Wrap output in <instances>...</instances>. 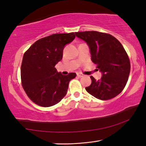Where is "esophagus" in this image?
I'll use <instances>...</instances> for the list:
<instances>
[{
	"label": "esophagus",
	"instance_id": "obj_1",
	"mask_svg": "<svg viewBox=\"0 0 146 146\" xmlns=\"http://www.w3.org/2000/svg\"><path fill=\"white\" fill-rule=\"evenodd\" d=\"M76 75H77V76H78V77H82V76H84V75L82 73H77L76 74Z\"/></svg>",
	"mask_w": 146,
	"mask_h": 146
}]
</instances>
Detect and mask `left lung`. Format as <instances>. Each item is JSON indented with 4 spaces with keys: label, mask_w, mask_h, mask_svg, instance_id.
Returning <instances> with one entry per match:
<instances>
[{
    "label": "left lung",
    "mask_w": 146,
    "mask_h": 146,
    "mask_svg": "<svg viewBox=\"0 0 146 146\" xmlns=\"http://www.w3.org/2000/svg\"><path fill=\"white\" fill-rule=\"evenodd\" d=\"M75 35L88 44L91 60L102 73L98 80L90 76L92 82L86 88L87 92L102 100L119 95L126 85L131 70L129 56L122 44L111 35L102 32H76Z\"/></svg>",
    "instance_id": "1"
}]
</instances>
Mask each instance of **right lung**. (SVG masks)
<instances>
[{
    "mask_svg": "<svg viewBox=\"0 0 146 146\" xmlns=\"http://www.w3.org/2000/svg\"><path fill=\"white\" fill-rule=\"evenodd\" d=\"M75 38L74 33L53 34L36 40L24 54L21 83L32 102L42 107L56 104L68 92L76 73L62 75L55 66L62 58L66 44Z\"/></svg>",
    "mask_w": 146,
    "mask_h": 146,
    "instance_id": "1",
    "label": "right lung"
}]
</instances>
